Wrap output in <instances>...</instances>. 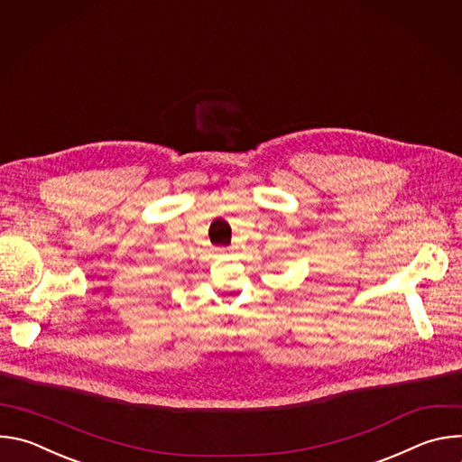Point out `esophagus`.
Here are the masks:
<instances>
[{"label": "esophagus", "instance_id": "obj_1", "mask_svg": "<svg viewBox=\"0 0 462 462\" xmlns=\"http://www.w3.org/2000/svg\"><path fill=\"white\" fill-rule=\"evenodd\" d=\"M219 252H221V254H226V250H225V248H221V250H219Z\"/></svg>", "mask_w": 462, "mask_h": 462}]
</instances>
